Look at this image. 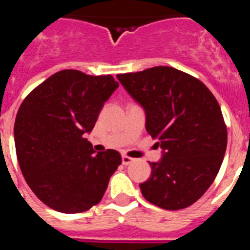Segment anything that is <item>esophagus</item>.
<instances>
[{"instance_id": "1", "label": "esophagus", "mask_w": 250, "mask_h": 250, "mask_svg": "<svg viewBox=\"0 0 250 250\" xmlns=\"http://www.w3.org/2000/svg\"><path fill=\"white\" fill-rule=\"evenodd\" d=\"M121 160H123L124 165H129V164H131L132 161L135 160V159L130 158V156H127V155H123L121 156Z\"/></svg>"}]
</instances>
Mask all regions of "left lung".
<instances>
[{"label": "left lung", "instance_id": "1", "mask_svg": "<svg viewBox=\"0 0 250 250\" xmlns=\"http://www.w3.org/2000/svg\"><path fill=\"white\" fill-rule=\"evenodd\" d=\"M118 80L146 115V131L163 149L149 163L151 176L143 196L167 210L190 207L213 184L224 159L228 132L220 106L196 77L156 66L118 75Z\"/></svg>", "mask_w": 250, "mask_h": 250}]
</instances>
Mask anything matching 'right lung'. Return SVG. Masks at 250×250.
<instances>
[{
  "instance_id": "add662e5",
  "label": "right lung",
  "mask_w": 250,
  "mask_h": 250,
  "mask_svg": "<svg viewBox=\"0 0 250 250\" xmlns=\"http://www.w3.org/2000/svg\"><path fill=\"white\" fill-rule=\"evenodd\" d=\"M118 87L111 75L62 70L22 101L13 131L17 160L31 190L51 209L83 213L103 199L121 156L112 149L95 154L83 135Z\"/></svg>"
}]
</instances>
